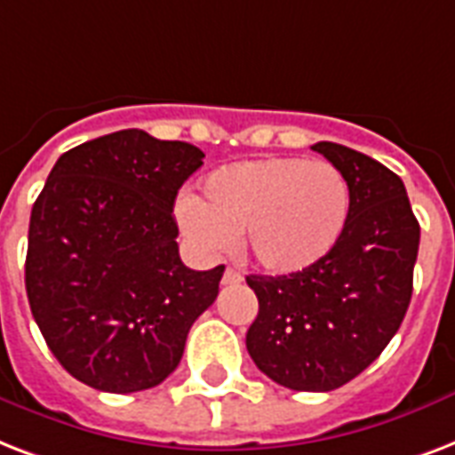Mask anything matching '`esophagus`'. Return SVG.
Segmentation results:
<instances>
[{"mask_svg": "<svg viewBox=\"0 0 455 455\" xmlns=\"http://www.w3.org/2000/svg\"><path fill=\"white\" fill-rule=\"evenodd\" d=\"M239 283H242V275H239L237 270H232V267H225L223 284H239Z\"/></svg>", "mask_w": 455, "mask_h": 455, "instance_id": "obj_1", "label": "esophagus"}]
</instances>
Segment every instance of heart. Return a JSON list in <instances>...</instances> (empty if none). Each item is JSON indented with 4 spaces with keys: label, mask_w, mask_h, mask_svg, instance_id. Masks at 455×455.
<instances>
[{
    "label": "heart",
    "mask_w": 455,
    "mask_h": 455,
    "mask_svg": "<svg viewBox=\"0 0 455 455\" xmlns=\"http://www.w3.org/2000/svg\"><path fill=\"white\" fill-rule=\"evenodd\" d=\"M348 211L351 189L337 165L266 156L211 172L202 199L180 204V220L206 249H225L242 235L256 266L290 275L332 251Z\"/></svg>",
    "instance_id": "obj_1"
}]
</instances>
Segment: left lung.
I'll return each instance as SVG.
<instances>
[{
	"mask_svg": "<svg viewBox=\"0 0 455 455\" xmlns=\"http://www.w3.org/2000/svg\"><path fill=\"white\" fill-rule=\"evenodd\" d=\"M311 149L347 178V228L315 266L246 277L259 299L246 351L277 385L332 392L361 375L401 327L413 294L420 225L403 182L387 165L334 142Z\"/></svg>",
	"mask_w": 455,
	"mask_h": 455,
	"instance_id": "obj_1",
	"label": "left lung"
}]
</instances>
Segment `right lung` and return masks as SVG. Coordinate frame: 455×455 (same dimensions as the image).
Returning <instances> with one entry per match:
<instances>
[{
    "label": "right lung",
    "mask_w": 455,
    "mask_h": 455,
    "mask_svg": "<svg viewBox=\"0 0 455 455\" xmlns=\"http://www.w3.org/2000/svg\"><path fill=\"white\" fill-rule=\"evenodd\" d=\"M204 151L118 130L61 154L30 213L26 291L56 361L100 392L161 385L225 266L192 270L172 204Z\"/></svg>",
    "instance_id": "obj_1"
}]
</instances>
